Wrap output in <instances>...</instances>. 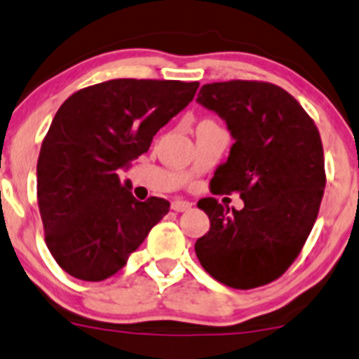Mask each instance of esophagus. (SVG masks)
<instances>
[{
  "label": "esophagus",
  "mask_w": 359,
  "mask_h": 359,
  "mask_svg": "<svg viewBox=\"0 0 359 359\" xmlns=\"http://www.w3.org/2000/svg\"><path fill=\"white\" fill-rule=\"evenodd\" d=\"M191 207H193V203L187 200H182V198H177V200L172 201V208L175 212H186V210H189Z\"/></svg>",
  "instance_id": "obj_1"
}]
</instances>
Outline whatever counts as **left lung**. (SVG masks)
I'll use <instances>...</instances> for the list:
<instances>
[{
  "instance_id": "obj_1",
  "label": "left lung",
  "mask_w": 359,
  "mask_h": 359,
  "mask_svg": "<svg viewBox=\"0 0 359 359\" xmlns=\"http://www.w3.org/2000/svg\"><path fill=\"white\" fill-rule=\"evenodd\" d=\"M235 138L210 180L214 194L240 193L242 210L208 196L198 201L210 229L196 240L208 276L235 290L279 279L304 249L326 186L321 137L283 87L261 80L205 83L196 98Z\"/></svg>"
}]
</instances>
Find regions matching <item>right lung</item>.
Returning <instances> with one entry per match:
<instances>
[{
    "mask_svg": "<svg viewBox=\"0 0 359 359\" xmlns=\"http://www.w3.org/2000/svg\"><path fill=\"white\" fill-rule=\"evenodd\" d=\"M198 86L116 79L83 87L59 107L41 142L36 196L45 243L66 273L109 279L166 215L165 198L138 201L117 170L149 151Z\"/></svg>",
    "mask_w": 359,
    "mask_h": 359,
    "instance_id": "right-lung-1",
    "label": "right lung"
}]
</instances>
